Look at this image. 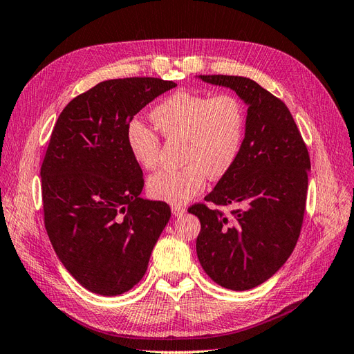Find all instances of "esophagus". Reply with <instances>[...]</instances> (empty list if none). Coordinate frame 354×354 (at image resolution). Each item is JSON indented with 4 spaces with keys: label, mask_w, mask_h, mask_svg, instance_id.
Returning <instances> with one entry per match:
<instances>
[{
    "label": "esophagus",
    "mask_w": 354,
    "mask_h": 354,
    "mask_svg": "<svg viewBox=\"0 0 354 354\" xmlns=\"http://www.w3.org/2000/svg\"><path fill=\"white\" fill-rule=\"evenodd\" d=\"M171 211H173L174 217H183L186 214V208L181 207V205H173V207H171Z\"/></svg>",
    "instance_id": "obj_1"
}]
</instances>
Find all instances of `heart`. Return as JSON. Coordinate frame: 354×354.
I'll use <instances>...</instances> for the list:
<instances>
[{
	"mask_svg": "<svg viewBox=\"0 0 354 354\" xmlns=\"http://www.w3.org/2000/svg\"><path fill=\"white\" fill-rule=\"evenodd\" d=\"M155 127L168 140H183L181 169L158 171L147 180L153 199L185 203L205 189L207 174L220 178L227 174L241 153L245 134V109L230 94L177 91L156 104L151 112ZM127 145L136 162L153 169L159 162L158 136L142 124H131Z\"/></svg>",
	"mask_w": 354,
	"mask_h": 354,
	"instance_id": "obj_1",
	"label": "heart"
}]
</instances>
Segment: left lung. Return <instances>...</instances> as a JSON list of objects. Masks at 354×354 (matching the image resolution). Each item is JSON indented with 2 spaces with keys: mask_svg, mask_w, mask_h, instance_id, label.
<instances>
[{
  "mask_svg": "<svg viewBox=\"0 0 354 354\" xmlns=\"http://www.w3.org/2000/svg\"><path fill=\"white\" fill-rule=\"evenodd\" d=\"M196 78L230 88L248 108L236 162L205 196L239 209L226 217L202 203L189 208L201 221L196 252L203 270L224 288L246 291L270 279L295 248L310 158L291 112L261 85L230 75Z\"/></svg>",
  "mask_w": 354,
  "mask_h": 354,
  "instance_id": "8db88e82",
  "label": "left lung"
}]
</instances>
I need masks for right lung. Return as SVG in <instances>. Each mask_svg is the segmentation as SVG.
Listing matches in <instances>:
<instances>
[{"label": "right lung", "mask_w": 354, "mask_h": 354, "mask_svg": "<svg viewBox=\"0 0 354 354\" xmlns=\"http://www.w3.org/2000/svg\"><path fill=\"white\" fill-rule=\"evenodd\" d=\"M176 82L109 80L59 115L41 165L48 238L65 269L88 291L127 292L147 270L171 217L165 202L140 198L143 171L127 133L134 115Z\"/></svg>", "instance_id": "right-lung-1"}]
</instances>
